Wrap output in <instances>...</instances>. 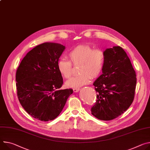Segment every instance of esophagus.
I'll use <instances>...</instances> for the list:
<instances>
[{"label": "esophagus", "mask_w": 150, "mask_h": 150, "mask_svg": "<svg viewBox=\"0 0 150 150\" xmlns=\"http://www.w3.org/2000/svg\"><path fill=\"white\" fill-rule=\"evenodd\" d=\"M79 90H80V88H78H78H74L73 89V90H74V92H78Z\"/></svg>", "instance_id": "obj_1"}]
</instances>
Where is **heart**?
Returning a JSON list of instances; mask_svg holds the SVG:
<instances>
[{
  "label": "heart",
  "instance_id": "b5f03b06",
  "mask_svg": "<svg viewBox=\"0 0 150 150\" xmlns=\"http://www.w3.org/2000/svg\"><path fill=\"white\" fill-rule=\"evenodd\" d=\"M69 60L61 59L57 62V69L62 76L69 78L72 74V65L79 64L78 75L67 80L66 84L77 88L88 84L91 79L98 78L102 73L105 63V54L100 49H93L89 45H79L67 54Z\"/></svg>",
  "mask_w": 150,
  "mask_h": 150
}]
</instances>
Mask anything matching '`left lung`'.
Here are the masks:
<instances>
[{"instance_id":"8db88e82","label":"left lung","mask_w":150,"mask_h":150,"mask_svg":"<svg viewBox=\"0 0 150 150\" xmlns=\"http://www.w3.org/2000/svg\"><path fill=\"white\" fill-rule=\"evenodd\" d=\"M102 74L93 83L97 99L91 114L100 120H113L123 114L132 103L137 75L126 52L113 47L105 51Z\"/></svg>"}]
</instances>
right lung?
<instances>
[{"label": "right lung", "mask_w": 150, "mask_h": 150, "mask_svg": "<svg viewBox=\"0 0 150 150\" xmlns=\"http://www.w3.org/2000/svg\"><path fill=\"white\" fill-rule=\"evenodd\" d=\"M65 47L45 42L30 50L16 72L17 96L24 110L42 121L55 119L62 112L71 88L60 90L63 83L57 62Z\"/></svg>", "instance_id": "1"}]
</instances>
